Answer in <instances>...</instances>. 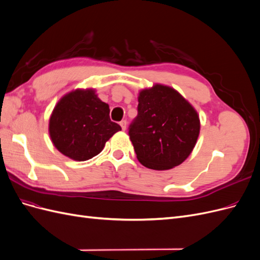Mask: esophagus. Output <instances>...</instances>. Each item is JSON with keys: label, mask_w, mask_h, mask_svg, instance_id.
<instances>
[{"label": "esophagus", "mask_w": 260, "mask_h": 260, "mask_svg": "<svg viewBox=\"0 0 260 260\" xmlns=\"http://www.w3.org/2000/svg\"><path fill=\"white\" fill-rule=\"evenodd\" d=\"M120 127H121V129L124 131L125 130V128H127V121H125V120H121L120 121Z\"/></svg>", "instance_id": "esophagus-1"}]
</instances>
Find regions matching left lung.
<instances>
[{
	"label": "left lung",
	"instance_id": "obj_1",
	"mask_svg": "<svg viewBox=\"0 0 260 260\" xmlns=\"http://www.w3.org/2000/svg\"><path fill=\"white\" fill-rule=\"evenodd\" d=\"M138 101V116L129 128L138 160L154 170L179 166L200 135L196 109L177 90L159 83L141 90Z\"/></svg>",
	"mask_w": 260,
	"mask_h": 260
}]
</instances>
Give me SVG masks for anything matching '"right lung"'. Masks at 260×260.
I'll use <instances>...</instances> for the list:
<instances>
[{"instance_id":"obj_1","label":"right lung","mask_w":260,"mask_h":260,"mask_svg":"<svg viewBox=\"0 0 260 260\" xmlns=\"http://www.w3.org/2000/svg\"><path fill=\"white\" fill-rule=\"evenodd\" d=\"M120 125L109 118V106L94 89H77L55 105L49 121L52 143L70 159L88 160L104 148Z\"/></svg>"}]
</instances>
